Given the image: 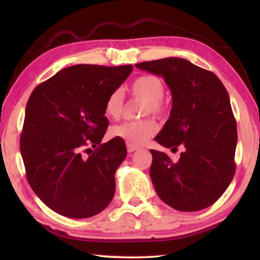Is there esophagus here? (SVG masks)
Segmentation results:
<instances>
[{
  "label": "esophagus",
  "mask_w": 260,
  "mask_h": 260,
  "mask_svg": "<svg viewBox=\"0 0 260 260\" xmlns=\"http://www.w3.org/2000/svg\"><path fill=\"white\" fill-rule=\"evenodd\" d=\"M126 146H127V151H128V152H133V151L138 150V149H139L138 146H134V144H131L128 142H126Z\"/></svg>",
  "instance_id": "1"
}]
</instances>
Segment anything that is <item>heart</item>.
Wrapping results in <instances>:
<instances>
[{
    "label": "heart",
    "instance_id": "obj_1",
    "mask_svg": "<svg viewBox=\"0 0 260 260\" xmlns=\"http://www.w3.org/2000/svg\"><path fill=\"white\" fill-rule=\"evenodd\" d=\"M131 93L146 102L144 114L161 116L164 113L162 96L165 94V86L159 78L153 74H143L136 78L131 86ZM124 111V96L120 90H114L105 101V116L112 120L119 119ZM157 133V125L152 120L125 121L112 127L111 135L114 138L125 140L134 146L146 143Z\"/></svg>",
    "mask_w": 260,
    "mask_h": 260
}]
</instances>
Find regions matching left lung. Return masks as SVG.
Here are the masks:
<instances>
[{
    "label": "left lung",
    "mask_w": 260,
    "mask_h": 260,
    "mask_svg": "<svg viewBox=\"0 0 260 260\" xmlns=\"http://www.w3.org/2000/svg\"><path fill=\"white\" fill-rule=\"evenodd\" d=\"M135 67L164 78L172 93L169 120L155 141L172 151L184 148L177 162L165 152L150 150V177L157 195L184 212L209 208L235 174L236 120L225 86L213 72L178 57Z\"/></svg>",
    "instance_id": "8db88e82"
}]
</instances>
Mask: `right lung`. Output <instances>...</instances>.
<instances>
[{"label":"right lung","instance_id":"obj_1","mask_svg":"<svg viewBox=\"0 0 260 260\" xmlns=\"http://www.w3.org/2000/svg\"><path fill=\"white\" fill-rule=\"evenodd\" d=\"M132 65H73L35 87L26 104L20 152L30 188L48 208L68 218L103 211L116 191L114 173L127 155L124 140L102 139L104 104ZM96 147L88 157L83 151Z\"/></svg>","mask_w":260,"mask_h":260}]
</instances>
